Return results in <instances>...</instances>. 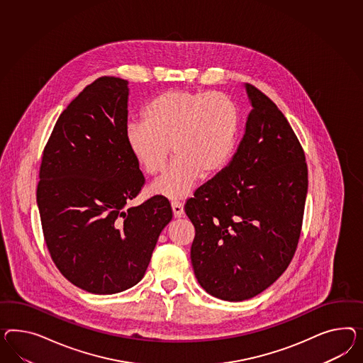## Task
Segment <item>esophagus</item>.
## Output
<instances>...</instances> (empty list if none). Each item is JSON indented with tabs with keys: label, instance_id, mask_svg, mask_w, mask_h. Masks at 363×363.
Returning <instances> with one entry per match:
<instances>
[{
	"label": "esophagus",
	"instance_id": "obj_1",
	"mask_svg": "<svg viewBox=\"0 0 363 363\" xmlns=\"http://www.w3.org/2000/svg\"><path fill=\"white\" fill-rule=\"evenodd\" d=\"M172 208H173V214H174L176 218H182V216H185L184 206H182V203H181V202H178V201L172 202Z\"/></svg>",
	"mask_w": 363,
	"mask_h": 363
}]
</instances>
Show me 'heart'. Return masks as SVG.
<instances>
[{
	"label": "heart",
	"mask_w": 363,
	"mask_h": 363,
	"mask_svg": "<svg viewBox=\"0 0 363 363\" xmlns=\"http://www.w3.org/2000/svg\"><path fill=\"white\" fill-rule=\"evenodd\" d=\"M141 121L129 123L125 141L138 167L157 176L170 147L176 156L150 191L169 199L189 196L202 176L223 170L235 150L240 115L222 92L170 89L147 104Z\"/></svg>",
	"instance_id": "b5f03b06"
}]
</instances>
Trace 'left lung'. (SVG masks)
Listing matches in <instances>:
<instances>
[{
  "label": "left lung",
  "instance_id": "obj_1",
  "mask_svg": "<svg viewBox=\"0 0 363 363\" xmlns=\"http://www.w3.org/2000/svg\"><path fill=\"white\" fill-rule=\"evenodd\" d=\"M245 136L230 164L196 189L185 213L196 227L191 264L207 294L243 301L283 274L301 234L308 167L283 112L252 84Z\"/></svg>",
  "mask_w": 363,
  "mask_h": 363
}]
</instances>
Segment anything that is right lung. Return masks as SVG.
Here are the masks:
<instances>
[{"label":"right lung","mask_w":363,"mask_h":363,"mask_svg":"<svg viewBox=\"0 0 363 363\" xmlns=\"http://www.w3.org/2000/svg\"><path fill=\"white\" fill-rule=\"evenodd\" d=\"M128 95L124 79L91 83L60 113L40 162L37 203L50 255L89 294L138 284L173 216L165 196L127 207L145 182L125 141Z\"/></svg>","instance_id":"1"}]
</instances>
